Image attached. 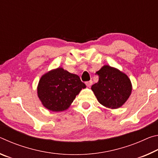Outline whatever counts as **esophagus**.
<instances>
[{
	"instance_id": "obj_1",
	"label": "esophagus",
	"mask_w": 158,
	"mask_h": 158,
	"mask_svg": "<svg viewBox=\"0 0 158 158\" xmlns=\"http://www.w3.org/2000/svg\"><path fill=\"white\" fill-rule=\"evenodd\" d=\"M92 84H93V81H91V80H90V81H86V82H85V85H86L88 87H90V85H92Z\"/></svg>"
}]
</instances>
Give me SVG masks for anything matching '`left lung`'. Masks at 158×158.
Here are the masks:
<instances>
[{"mask_svg":"<svg viewBox=\"0 0 158 158\" xmlns=\"http://www.w3.org/2000/svg\"><path fill=\"white\" fill-rule=\"evenodd\" d=\"M98 83L91 89L101 105L110 109H117L123 105L132 92L130 79L125 73L109 65H104L96 73Z\"/></svg>","mask_w":158,"mask_h":158,"instance_id":"1","label":"left lung"}]
</instances>
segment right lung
<instances>
[{
	"label": "right lung",
	"mask_w": 158,
	"mask_h": 158,
	"mask_svg": "<svg viewBox=\"0 0 158 158\" xmlns=\"http://www.w3.org/2000/svg\"><path fill=\"white\" fill-rule=\"evenodd\" d=\"M85 88L78 75L58 68L42 76L37 85V96L45 108L63 111L69 108L76 95Z\"/></svg>",
	"instance_id": "1"
}]
</instances>
